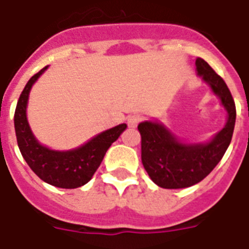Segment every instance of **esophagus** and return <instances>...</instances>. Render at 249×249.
<instances>
[{
  "label": "esophagus",
  "instance_id": "obj_1",
  "mask_svg": "<svg viewBox=\"0 0 249 249\" xmlns=\"http://www.w3.org/2000/svg\"><path fill=\"white\" fill-rule=\"evenodd\" d=\"M141 121H142V116H141L140 113H133V115L128 117V125L130 128H136Z\"/></svg>",
  "mask_w": 249,
  "mask_h": 249
}]
</instances>
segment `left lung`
Listing matches in <instances>:
<instances>
[{"label": "left lung", "mask_w": 249, "mask_h": 249, "mask_svg": "<svg viewBox=\"0 0 249 249\" xmlns=\"http://www.w3.org/2000/svg\"><path fill=\"white\" fill-rule=\"evenodd\" d=\"M197 73L221 98L228 111L225 128L205 144H183L158 123H141V159L144 169L156 185L163 189H185L199 183L208 176L231 142L235 126V102L228 85L204 59L197 58Z\"/></svg>", "instance_id": "1"}]
</instances>
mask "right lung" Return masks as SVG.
Returning <instances> with one entry per match:
<instances>
[{"label": "right lung", "instance_id": "1", "mask_svg": "<svg viewBox=\"0 0 249 249\" xmlns=\"http://www.w3.org/2000/svg\"><path fill=\"white\" fill-rule=\"evenodd\" d=\"M46 68L48 66L29 79L18 101L14 115L18 146L29 168L42 181L60 189H76L91 179L109 146L124 132L126 124L108 129L72 151H53L44 147L37 142L29 129L25 108L31 88Z\"/></svg>", "mask_w": 249, "mask_h": 249}]
</instances>
